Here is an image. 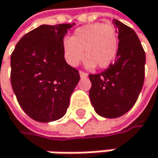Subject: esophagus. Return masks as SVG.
<instances>
[{
    "instance_id": "1",
    "label": "esophagus",
    "mask_w": 158,
    "mask_h": 158,
    "mask_svg": "<svg viewBox=\"0 0 158 158\" xmlns=\"http://www.w3.org/2000/svg\"><path fill=\"white\" fill-rule=\"evenodd\" d=\"M80 76H81V77H88V74L85 73V72H83V71H80Z\"/></svg>"
}]
</instances>
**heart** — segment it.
<instances>
[{
  "label": "heart",
  "instance_id": "1",
  "mask_svg": "<svg viewBox=\"0 0 158 158\" xmlns=\"http://www.w3.org/2000/svg\"><path fill=\"white\" fill-rule=\"evenodd\" d=\"M84 57L86 66L106 68L114 62L118 51V33L112 25L96 23L77 28L70 39L62 44L65 60L71 66H77Z\"/></svg>",
  "mask_w": 158,
  "mask_h": 158
}]
</instances>
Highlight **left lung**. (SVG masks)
I'll use <instances>...</instances> for the list:
<instances>
[{
    "label": "left lung",
    "instance_id": "obj_1",
    "mask_svg": "<svg viewBox=\"0 0 158 158\" xmlns=\"http://www.w3.org/2000/svg\"><path fill=\"white\" fill-rule=\"evenodd\" d=\"M118 29V51L114 62L99 74L89 75L91 103L101 117L114 118L126 114L142 89L145 52L134 30L113 20Z\"/></svg>",
    "mask_w": 158,
    "mask_h": 158
}]
</instances>
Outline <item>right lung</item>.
Returning <instances> with one entry per match:
<instances>
[{"label": "right lung", "mask_w": 158, "mask_h": 158, "mask_svg": "<svg viewBox=\"0 0 158 158\" xmlns=\"http://www.w3.org/2000/svg\"><path fill=\"white\" fill-rule=\"evenodd\" d=\"M75 23L44 24L25 34L11 54L10 81L22 109L40 122L62 118L80 81L65 61L63 38Z\"/></svg>", "instance_id": "1"}]
</instances>
